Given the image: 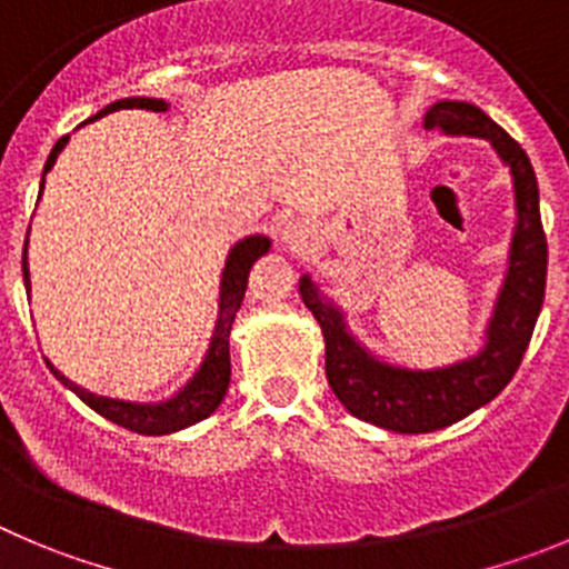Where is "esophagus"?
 <instances>
[{"label": "esophagus", "mask_w": 569, "mask_h": 569, "mask_svg": "<svg viewBox=\"0 0 569 569\" xmlns=\"http://www.w3.org/2000/svg\"><path fill=\"white\" fill-rule=\"evenodd\" d=\"M280 241L291 249V252H306L315 243V227L309 221H289L280 230Z\"/></svg>", "instance_id": "1"}]
</instances>
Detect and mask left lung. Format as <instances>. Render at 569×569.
<instances>
[{
    "instance_id": "left-lung-1",
    "label": "left lung",
    "mask_w": 569,
    "mask_h": 569,
    "mask_svg": "<svg viewBox=\"0 0 569 569\" xmlns=\"http://www.w3.org/2000/svg\"><path fill=\"white\" fill-rule=\"evenodd\" d=\"M427 129L491 140L513 173L519 221L511 243V267L480 357L440 370L390 368L345 331L342 315L320 297L311 278L300 280L302 302L326 337V376L333 396L359 421L405 435L452 427L506 390L533 337L548 280V238L541 230L539 184L522 146L486 111L458 100L435 103L427 111Z\"/></svg>"
}]
</instances>
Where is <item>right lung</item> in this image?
Returning a JSON list of instances; mask_svg holds the SVG:
<instances>
[{
  "label": "right lung",
  "mask_w": 569,
  "mask_h": 569,
  "mask_svg": "<svg viewBox=\"0 0 569 569\" xmlns=\"http://www.w3.org/2000/svg\"><path fill=\"white\" fill-rule=\"evenodd\" d=\"M117 109H151V111H164L168 103L164 100H153V98H129V100H117V103L106 106L103 111L92 117L109 114V111ZM69 134L61 137L56 142V148L50 151L44 164V173L50 171L52 164H56L58 153L61 148L67 146ZM44 188V182H41ZM263 252H269V238L263 236H252L243 238L241 243H236V249L227 258V269L224 278H221V302H219V326H216V333H212L210 350H207L204 365L199 368V373L193 376L188 387H184L179 396H173L171 401H162V405H131V401H117V398H106V396H94V392L83 390L78 387L76 381H69L67 376L58 373L56 368L50 365V370L56 373V379L61 385H67L69 390L76 392L81 398L83 405L92 407L98 416L109 418L111 423L117 427L131 429L137 435H168L177 432V429L190 427V423L204 421L210 412L219 410L221 398L227 396V387H230V328L232 320H236L238 309H241L243 295H247V283H249V269H252L254 260L260 258ZM21 272H24V286L30 289L28 280V254H21Z\"/></svg>",
  "instance_id": "right-lung-1"
}]
</instances>
